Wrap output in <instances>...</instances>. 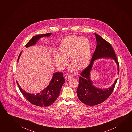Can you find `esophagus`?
Listing matches in <instances>:
<instances>
[{
    "instance_id": "obj_1",
    "label": "esophagus",
    "mask_w": 132,
    "mask_h": 132,
    "mask_svg": "<svg viewBox=\"0 0 132 132\" xmlns=\"http://www.w3.org/2000/svg\"><path fill=\"white\" fill-rule=\"evenodd\" d=\"M73 77V76L72 75H68V76H67V78H68V79H71Z\"/></svg>"
}]
</instances>
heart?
Listing matches in <instances>:
<instances>
[{"label":"heart","mask_w":132,"mask_h":132,"mask_svg":"<svg viewBox=\"0 0 132 132\" xmlns=\"http://www.w3.org/2000/svg\"><path fill=\"white\" fill-rule=\"evenodd\" d=\"M60 53H54L55 65L60 69H63L67 65L69 59L72 65L71 71L76 68L83 69L90 62L91 55V46L89 39L75 35L68 36L63 40L59 47Z\"/></svg>","instance_id":"obj_1"}]
</instances>
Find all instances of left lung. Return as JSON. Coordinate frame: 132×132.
Wrapping results in <instances>:
<instances>
[{
  "instance_id": "left-lung-1",
  "label": "left lung",
  "mask_w": 132,
  "mask_h": 132,
  "mask_svg": "<svg viewBox=\"0 0 132 132\" xmlns=\"http://www.w3.org/2000/svg\"><path fill=\"white\" fill-rule=\"evenodd\" d=\"M97 46L89 65L81 72L77 88V96L82 103L88 105H95L102 103L109 98L115 87L117 79L112 87L106 89L98 88L92 84L90 73L94 61L101 57H111L115 60L119 73V64L115 52L110 44L98 34L95 33Z\"/></svg>"
}]
</instances>
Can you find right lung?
Wrapping results in <instances>:
<instances>
[{
    "mask_svg": "<svg viewBox=\"0 0 132 132\" xmlns=\"http://www.w3.org/2000/svg\"><path fill=\"white\" fill-rule=\"evenodd\" d=\"M51 35V33H47L34 36L26 44L25 46L28 47L33 46L41 37L45 36L48 37ZM21 54V52L18 57V61ZM63 75L62 73L60 72L54 73L50 83L47 87L41 92L40 93L36 94L27 93L26 92L22 90L18 82L17 83L22 94L30 103L38 106H48L51 105L56 100L60 94L61 87L65 82V78Z\"/></svg>",
    "mask_w": 132,
    "mask_h": 132,
    "instance_id": "right-lung-1",
    "label": "right lung"
}]
</instances>
